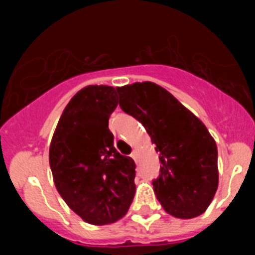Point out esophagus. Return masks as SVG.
Segmentation results:
<instances>
[{
  "mask_svg": "<svg viewBox=\"0 0 255 255\" xmlns=\"http://www.w3.org/2000/svg\"><path fill=\"white\" fill-rule=\"evenodd\" d=\"M138 155H139V154H138L137 150H133L132 154H130V156H132V158L134 159L135 163H137V161H138Z\"/></svg>",
  "mask_w": 255,
  "mask_h": 255,
  "instance_id": "esophagus-1",
  "label": "esophagus"
}]
</instances>
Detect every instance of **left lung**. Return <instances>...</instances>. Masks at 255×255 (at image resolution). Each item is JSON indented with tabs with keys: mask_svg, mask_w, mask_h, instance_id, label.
Listing matches in <instances>:
<instances>
[{
	"mask_svg": "<svg viewBox=\"0 0 255 255\" xmlns=\"http://www.w3.org/2000/svg\"><path fill=\"white\" fill-rule=\"evenodd\" d=\"M120 107L139 121L159 153L153 180L161 206L177 218H194L210 206L218 186L217 145L206 126L154 82L117 87Z\"/></svg>",
	"mask_w": 255,
	"mask_h": 255,
	"instance_id": "obj_1",
	"label": "left lung"
}]
</instances>
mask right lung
<instances>
[{
    "instance_id": "right-lung-1",
    "label": "right lung",
    "mask_w": 255,
    "mask_h": 255,
    "mask_svg": "<svg viewBox=\"0 0 255 255\" xmlns=\"http://www.w3.org/2000/svg\"><path fill=\"white\" fill-rule=\"evenodd\" d=\"M116 90L90 85L70 100L49 148L56 190L85 222L110 225L127 213L135 194V164L113 146L109 118Z\"/></svg>"
}]
</instances>
